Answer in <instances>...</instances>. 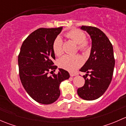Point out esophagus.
<instances>
[{
	"mask_svg": "<svg viewBox=\"0 0 126 126\" xmlns=\"http://www.w3.org/2000/svg\"><path fill=\"white\" fill-rule=\"evenodd\" d=\"M76 74H74V73H70V76L71 77H74V76H76Z\"/></svg>",
	"mask_w": 126,
	"mask_h": 126,
	"instance_id": "obj_1",
	"label": "esophagus"
}]
</instances>
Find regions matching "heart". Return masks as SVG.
Segmentation results:
<instances>
[{
  "instance_id": "obj_1",
  "label": "heart",
  "mask_w": 126,
  "mask_h": 126,
  "mask_svg": "<svg viewBox=\"0 0 126 126\" xmlns=\"http://www.w3.org/2000/svg\"><path fill=\"white\" fill-rule=\"evenodd\" d=\"M66 36L73 40L76 44H78L80 50L86 51L89 49L88 44L85 40V34L79 30H72L68 32ZM63 40L60 36H57L54 39L52 44L54 52L55 55H60L63 53ZM83 59L80 56L65 55L60 58L58 60V65L62 68L68 71H74L83 64Z\"/></svg>"
}]
</instances>
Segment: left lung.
Returning a JSON list of instances; mask_svg holds the SVG:
<instances>
[{
	"mask_svg": "<svg viewBox=\"0 0 126 126\" xmlns=\"http://www.w3.org/2000/svg\"><path fill=\"white\" fill-rule=\"evenodd\" d=\"M87 32L91 39V49L88 59L80 68L85 83L77 90L80 97L87 101L97 99L104 94L111 83L115 67L112 44L100 29L91 26L80 27ZM90 78L87 79L88 73Z\"/></svg>",
	"mask_w": 126,
	"mask_h": 126,
	"instance_id": "obj_1",
	"label": "left lung"
}]
</instances>
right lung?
<instances>
[{
	"label": "right lung",
	"mask_w": 126,
	"mask_h": 126,
	"mask_svg": "<svg viewBox=\"0 0 126 126\" xmlns=\"http://www.w3.org/2000/svg\"><path fill=\"white\" fill-rule=\"evenodd\" d=\"M63 28H40L32 33L21 46L18 66L21 83L29 96L37 102L50 104L60 95V85L70 77L68 71L58 68L57 74L48 76L55 71L53 42ZM51 71V72H52Z\"/></svg>",
	"instance_id": "obj_1"
}]
</instances>
